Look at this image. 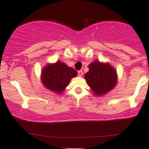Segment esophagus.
Returning <instances> with one entry per match:
<instances>
[{
    "label": "esophagus",
    "instance_id": "obj_1",
    "mask_svg": "<svg viewBox=\"0 0 149 149\" xmlns=\"http://www.w3.org/2000/svg\"><path fill=\"white\" fill-rule=\"evenodd\" d=\"M78 76H79V77H81V76H83V71H82V70H79V71H78Z\"/></svg>",
    "mask_w": 149,
    "mask_h": 149
}]
</instances>
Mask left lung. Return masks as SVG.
I'll use <instances>...</instances> for the list:
<instances>
[{
    "label": "left lung",
    "mask_w": 149,
    "mask_h": 149,
    "mask_svg": "<svg viewBox=\"0 0 149 149\" xmlns=\"http://www.w3.org/2000/svg\"><path fill=\"white\" fill-rule=\"evenodd\" d=\"M88 68L84 78L97 96L106 94L116 86L117 72L109 63L95 61L89 64Z\"/></svg>",
    "instance_id": "obj_1"
}]
</instances>
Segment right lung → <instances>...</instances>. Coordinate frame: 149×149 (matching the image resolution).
<instances>
[{
    "label": "right lung",
    "instance_id": "1",
    "mask_svg": "<svg viewBox=\"0 0 149 149\" xmlns=\"http://www.w3.org/2000/svg\"><path fill=\"white\" fill-rule=\"evenodd\" d=\"M77 71L68 67L65 63L58 61L48 63L42 69L40 79L48 90L61 94L69 84L70 79L77 76Z\"/></svg>",
    "mask_w": 149,
    "mask_h": 149
}]
</instances>
